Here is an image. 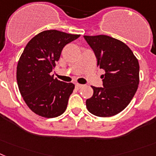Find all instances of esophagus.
Masks as SVG:
<instances>
[{"mask_svg":"<svg viewBox=\"0 0 156 156\" xmlns=\"http://www.w3.org/2000/svg\"><path fill=\"white\" fill-rule=\"evenodd\" d=\"M83 85H81V84H76L75 85V87L77 89H78V90H79V89H81V88H82V87H83Z\"/></svg>","mask_w":156,"mask_h":156,"instance_id":"34e87169","label":"esophagus"}]
</instances>
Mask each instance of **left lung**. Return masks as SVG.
Returning a JSON list of instances; mask_svg holds the SVG:
<instances>
[{"instance_id": "obj_1", "label": "left lung", "mask_w": 156, "mask_h": 156, "mask_svg": "<svg viewBox=\"0 0 156 156\" xmlns=\"http://www.w3.org/2000/svg\"><path fill=\"white\" fill-rule=\"evenodd\" d=\"M84 39L95 54L98 67L105 70L101 76L103 87L92 86L87 109L101 117L114 116L128 106L138 89V60L126 44L114 38L100 35Z\"/></svg>"}]
</instances>
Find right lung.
Listing matches in <instances>:
<instances>
[{"label":"right lung","mask_w":156,"mask_h":156,"mask_svg":"<svg viewBox=\"0 0 156 156\" xmlns=\"http://www.w3.org/2000/svg\"><path fill=\"white\" fill-rule=\"evenodd\" d=\"M79 36L48 30L34 36L23 50L16 68L18 87L27 106L39 116L53 118L66 110L74 85L50 74L64 47Z\"/></svg>","instance_id":"add662e5"}]
</instances>
